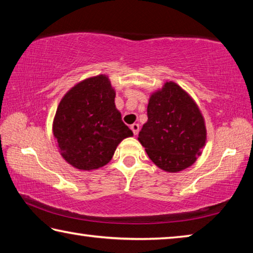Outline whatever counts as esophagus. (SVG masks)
I'll list each match as a JSON object with an SVG mask.
<instances>
[{
    "label": "esophagus",
    "instance_id": "esophagus-1",
    "mask_svg": "<svg viewBox=\"0 0 253 253\" xmlns=\"http://www.w3.org/2000/svg\"><path fill=\"white\" fill-rule=\"evenodd\" d=\"M130 129L132 130V132H134V135H137L139 131V125L138 124H132V125L130 126Z\"/></svg>",
    "mask_w": 253,
    "mask_h": 253
}]
</instances>
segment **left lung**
I'll return each mask as SVG.
<instances>
[{
	"instance_id": "1",
	"label": "left lung",
	"mask_w": 253,
	"mask_h": 253,
	"mask_svg": "<svg viewBox=\"0 0 253 253\" xmlns=\"http://www.w3.org/2000/svg\"><path fill=\"white\" fill-rule=\"evenodd\" d=\"M139 143L157 168L176 173L193 165L207 142L202 113L188 93L173 81L153 92Z\"/></svg>"
}]
</instances>
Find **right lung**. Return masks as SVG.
<instances>
[{"label":"right lung","instance_id":"obj_1","mask_svg":"<svg viewBox=\"0 0 253 253\" xmlns=\"http://www.w3.org/2000/svg\"><path fill=\"white\" fill-rule=\"evenodd\" d=\"M115 97L108 77L99 75L80 81L60 101L52 131L60 154L71 166L80 170L100 169L110 162L118 144L132 136Z\"/></svg>","mask_w":253,"mask_h":253}]
</instances>
